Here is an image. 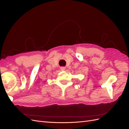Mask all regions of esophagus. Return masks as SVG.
I'll list each match as a JSON object with an SVG mask.
<instances>
[{"instance_id":"1","label":"esophagus","mask_w":129,"mask_h":129,"mask_svg":"<svg viewBox=\"0 0 129 129\" xmlns=\"http://www.w3.org/2000/svg\"><path fill=\"white\" fill-rule=\"evenodd\" d=\"M60 70L61 71H64L65 70V67H61L60 68Z\"/></svg>"}]
</instances>
